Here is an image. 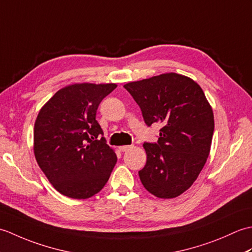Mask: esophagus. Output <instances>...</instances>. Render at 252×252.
<instances>
[{
  "mask_svg": "<svg viewBox=\"0 0 252 252\" xmlns=\"http://www.w3.org/2000/svg\"><path fill=\"white\" fill-rule=\"evenodd\" d=\"M131 147L132 146H130V145H122V146L119 147V151L120 152H126V151H129Z\"/></svg>",
  "mask_w": 252,
  "mask_h": 252,
  "instance_id": "34e87169",
  "label": "esophagus"
}]
</instances>
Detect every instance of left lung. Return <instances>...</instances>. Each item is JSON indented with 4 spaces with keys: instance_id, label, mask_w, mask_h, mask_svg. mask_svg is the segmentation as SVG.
<instances>
[{
    "instance_id": "left-lung-1",
    "label": "left lung",
    "mask_w": 252,
    "mask_h": 252,
    "mask_svg": "<svg viewBox=\"0 0 252 252\" xmlns=\"http://www.w3.org/2000/svg\"><path fill=\"white\" fill-rule=\"evenodd\" d=\"M140 106L148 126L161 123L157 143H144L146 164L138 175L144 187L170 199L192 185L210 153L215 118L194 80L169 72L123 85Z\"/></svg>"
}]
</instances>
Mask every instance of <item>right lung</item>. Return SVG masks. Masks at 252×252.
I'll list each match as a JSON object with an SVG mask.
<instances>
[{
	"instance_id": "right-lung-1",
	"label": "right lung",
	"mask_w": 252,
	"mask_h": 252,
	"mask_svg": "<svg viewBox=\"0 0 252 252\" xmlns=\"http://www.w3.org/2000/svg\"><path fill=\"white\" fill-rule=\"evenodd\" d=\"M115 83H76L61 89L42 107L33 131L36 162L54 189L87 199L105 186L117 162L96 121L100 101Z\"/></svg>"
}]
</instances>
